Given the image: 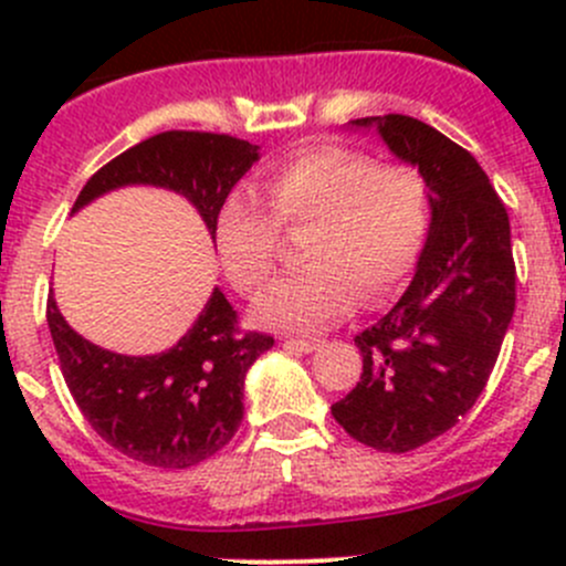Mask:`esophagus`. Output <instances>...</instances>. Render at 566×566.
<instances>
[{"label": "esophagus", "instance_id": "esophagus-1", "mask_svg": "<svg viewBox=\"0 0 566 566\" xmlns=\"http://www.w3.org/2000/svg\"><path fill=\"white\" fill-rule=\"evenodd\" d=\"M284 345L295 347V350H301V353H315V350H319V345H323V342H319V339H298V336H290Z\"/></svg>", "mask_w": 566, "mask_h": 566}]
</instances>
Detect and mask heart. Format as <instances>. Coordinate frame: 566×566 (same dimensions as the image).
Wrapping results in <instances>:
<instances>
[{"mask_svg": "<svg viewBox=\"0 0 566 566\" xmlns=\"http://www.w3.org/2000/svg\"><path fill=\"white\" fill-rule=\"evenodd\" d=\"M260 197L232 193L216 216V247L238 293L251 295L276 271L282 230L301 232V273L254 301V319L315 334L347 317L358 293L378 304L397 293L432 230L430 180L413 164H380L350 147L301 150L262 177Z\"/></svg>", "mask_w": 566, "mask_h": 566, "instance_id": "b5f03b06", "label": "heart"}]
</instances>
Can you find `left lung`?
Here are the masks:
<instances>
[{
  "mask_svg": "<svg viewBox=\"0 0 566 566\" xmlns=\"http://www.w3.org/2000/svg\"><path fill=\"white\" fill-rule=\"evenodd\" d=\"M373 123L430 180L432 230L397 306L356 336L361 380L331 413L364 447L402 454L452 430L484 391L517 271L510 216L476 158L408 114L353 119Z\"/></svg>",
  "mask_w": 566,
  "mask_h": 566,
  "instance_id": "8db88e82",
  "label": "left lung"
}]
</instances>
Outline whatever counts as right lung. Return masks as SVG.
<instances>
[{
	"instance_id": "right-lung-1",
	"label": "right lung",
	"mask_w": 566,
	"mask_h": 566,
	"mask_svg": "<svg viewBox=\"0 0 566 566\" xmlns=\"http://www.w3.org/2000/svg\"><path fill=\"white\" fill-rule=\"evenodd\" d=\"M256 161V145L210 130H164L104 164L73 210L128 186L182 193L216 238V216L232 186ZM51 339L71 397L95 432L123 452L156 468H191L232 441L243 421V378L256 356L273 347L271 334L243 331L221 290H213L188 334L158 356H119L78 336L45 301Z\"/></svg>"
}]
</instances>
